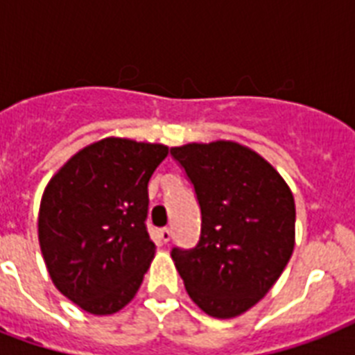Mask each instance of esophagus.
<instances>
[{
    "label": "esophagus",
    "instance_id": "1",
    "mask_svg": "<svg viewBox=\"0 0 355 355\" xmlns=\"http://www.w3.org/2000/svg\"><path fill=\"white\" fill-rule=\"evenodd\" d=\"M158 236H160L162 241L167 243L171 239V230H169V228H160V230H158Z\"/></svg>",
    "mask_w": 355,
    "mask_h": 355
}]
</instances>
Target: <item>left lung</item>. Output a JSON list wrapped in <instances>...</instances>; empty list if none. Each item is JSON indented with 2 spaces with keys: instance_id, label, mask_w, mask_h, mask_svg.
<instances>
[{
  "instance_id": "left-lung-1",
  "label": "left lung",
  "mask_w": 355,
  "mask_h": 355,
  "mask_svg": "<svg viewBox=\"0 0 355 355\" xmlns=\"http://www.w3.org/2000/svg\"><path fill=\"white\" fill-rule=\"evenodd\" d=\"M199 200L200 237L171 258L189 298L216 319L259 302L295 248V199L280 173L236 141L173 147Z\"/></svg>"
}]
</instances>
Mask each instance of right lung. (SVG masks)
I'll list each match as a JSON object with an SVG mask.
<instances>
[{"label":"right lung","instance_id":"obj_1","mask_svg":"<svg viewBox=\"0 0 355 355\" xmlns=\"http://www.w3.org/2000/svg\"><path fill=\"white\" fill-rule=\"evenodd\" d=\"M169 153L162 144L105 138L80 149L44 189L38 241L64 297L112 315L138 293L155 258L147 184Z\"/></svg>","mask_w":355,"mask_h":355}]
</instances>
